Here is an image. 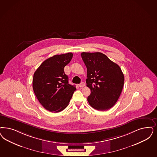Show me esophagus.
Instances as JSON below:
<instances>
[{
	"instance_id": "1",
	"label": "esophagus",
	"mask_w": 157,
	"mask_h": 157,
	"mask_svg": "<svg viewBox=\"0 0 157 157\" xmlns=\"http://www.w3.org/2000/svg\"><path fill=\"white\" fill-rule=\"evenodd\" d=\"M85 86V83L84 82H83L79 85V86L80 87H84Z\"/></svg>"
}]
</instances>
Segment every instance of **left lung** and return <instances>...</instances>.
Listing matches in <instances>:
<instances>
[{
  "label": "left lung",
  "mask_w": 157,
  "mask_h": 157,
  "mask_svg": "<svg viewBox=\"0 0 157 157\" xmlns=\"http://www.w3.org/2000/svg\"><path fill=\"white\" fill-rule=\"evenodd\" d=\"M87 68L86 86L91 93L87 101L92 107L104 111L118 101L124 84V75L119 65L100 52L81 53Z\"/></svg>",
  "instance_id": "left-lung-1"
}]
</instances>
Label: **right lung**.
Returning a JSON list of instances; mask_svg holds the SVG:
<instances>
[{"label":"right lung","mask_w":157,"mask_h":157,"mask_svg":"<svg viewBox=\"0 0 157 157\" xmlns=\"http://www.w3.org/2000/svg\"><path fill=\"white\" fill-rule=\"evenodd\" d=\"M73 54L55 55L44 61L33 74V90L39 103L50 112L58 113L68 105L76 90L68 83V77L64 68Z\"/></svg>","instance_id":"obj_1"}]
</instances>
